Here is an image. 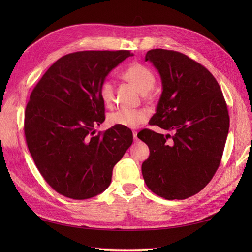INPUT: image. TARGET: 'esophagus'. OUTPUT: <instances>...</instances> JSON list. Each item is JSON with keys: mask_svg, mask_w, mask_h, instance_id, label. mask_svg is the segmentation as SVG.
Instances as JSON below:
<instances>
[{"mask_svg": "<svg viewBox=\"0 0 252 252\" xmlns=\"http://www.w3.org/2000/svg\"><path fill=\"white\" fill-rule=\"evenodd\" d=\"M132 134H133V140H134V142L138 141V132H136V131H132Z\"/></svg>", "mask_w": 252, "mask_h": 252, "instance_id": "esophagus-1", "label": "esophagus"}]
</instances>
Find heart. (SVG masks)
Wrapping results in <instances>:
<instances>
[{
    "label": "heart",
    "mask_w": 252,
    "mask_h": 252,
    "mask_svg": "<svg viewBox=\"0 0 252 252\" xmlns=\"http://www.w3.org/2000/svg\"><path fill=\"white\" fill-rule=\"evenodd\" d=\"M123 78L130 82L140 93L143 94L145 100H151L155 96L154 89L157 78L155 72L146 65L132 63L123 71ZM100 97L102 102L111 108L114 105V85L111 80H104L100 86ZM149 114L143 109H120L108 114L107 122L110 126H121L125 128H136L141 124L146 123Z\"/></svg>",
    "instance_id": "b5f03b06"
}]
</instances>
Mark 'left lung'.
Listing matches in <instances>:
<instances>
[{
  "mask_svg": "<svg viewBox=\"0 0 252 252\" xmlns=\"http://www.w3.org/2000/svg\"><path fill=\"white\" fill-rule=\"evenodd\" d=\"M150 61L161 74L163 93L150 125L138 133L149 147L142 164L147 187L166 200H185L200 192L217 172L229 130V114L212 73L184 53L151 49Z\"/></svg>",
  "mask_w": 252,
  "mask_h": 252,
  "instance_id": "1",
  "label": "left lung"
}]
</instances>
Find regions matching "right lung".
<instances>
[{
	"mask_svg": "<svg viewBox=\"0 0 252 252\" xmlns=\"http://www.w3.org/2000/svg\"><path fill=\"white\" fill-rule=\"evenodd\" d=\"M130 56L129 50L68 53L32 91L24 119L26 144L37 170L58 193L86 200L103 192L114 165L132 144V132L125 127L94 134L105 121L101 84Z\"/></svg>",
	"mask_w": 252,
	"mask_h": 252,
	"instance_id": "1",
	"label": "right lung"
}]
</instances>
